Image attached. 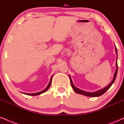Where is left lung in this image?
I'll use <instances>...</instances> for the list:
<instances>
[{"instance_id": "obj_1", "label": "left lung", "mask_w": 124, "mask_h": 124, "mask_svg": "<svg viewBox=\"0 0 124 124\" xmlns=\"http://www.w3.org/2000/svg\"><path fill=\"white\" fill-rule=\"evenodd\" d=\"M115 46H116V45H115ZM115 48H116V55H117V49H116V47H115ZM116 72H115V73H114V75L113 79H112V80L111 81V83H109L107 86L105 87H104L103 89H101V90H99L96 91V92H85V91L82 90H80V89H78V88H77L76 86H75V85H74L73 83V82H72V79H71L70 75H69V78H70V83H71V86H72V87L73 88V90L75 91V92H76V93L84 95V96H88V97H98V96H101L102 94H103L104 93H106L107 91L108 90L109 88H110V87L112 86V85L114 83V82L115 80H116V75H117V72H118L117 58H116Z\"/></svg>"}]
</instances>
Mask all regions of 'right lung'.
I'll return each mask as SVG.
<instances>
[{
  "mask_svg": "<svg viewBox=\"0 0 124 124\" xmlns=\"http://www.w3.org/2000/svg\"><path fill=\"white\" fill-rule=\"evenodd\" d=\"M52 76H53V75H52V76H51V79H50V81H49V84H48V85L47 87H46L45 88V89L41 91V92H37V93H22L24 94H26V95H28V96H37V95H39V94H41L45 93V92H46V91H47L49 89V88L50 87L51 85V83H52Z\"/></svg>",
  "mask_w": 124,
  "mask_h": 124,
  "instance_id": "1",
  "label": "right lung"
}]
</instances>
